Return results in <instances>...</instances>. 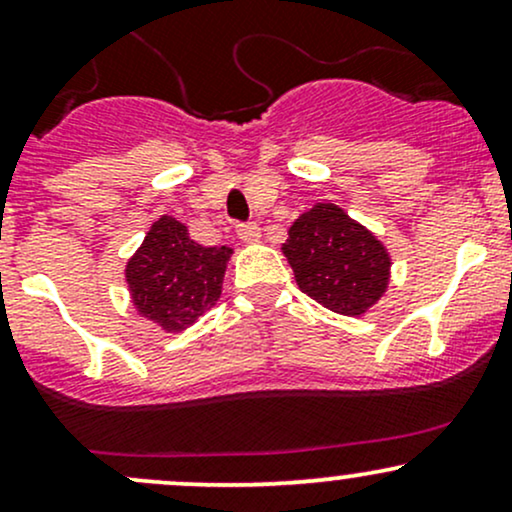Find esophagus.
Returning <instances> with one entry per match:
<instances>
[{
  "instance_id": "1",
  "label": "esophagus",
  "mask_w": 512,
  "mask_h": 512,
  "mask_svg": "<svg viewBox=\"0 0 512 512\" xmlns=\"http://www.w3.org/2000/svg\"><path fill=\"white\" fill-rule=\"evenodd\" d=\"M238 238L243 240V243H257V240L262 238V231L257 223H238Z\"/></svg>"
}]
</instances>
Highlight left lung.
I'll use <instances>...</instances> for the list:
<instances>
[{"label": "left lung", "instance_id": "obj_1", "mask_svg": "<svg viewBox=\"0 0 512 512\" xmlns=\"http://www.w3.org/2000/svg\"><path fill=\"white\" fill-rule=\"evenodd\" d=\"M281 252L298 289L332 313L366 315L390 286L392 257L383 240L332 202L298 216Z\"/></svg>", "mask_w": 512, "mask_h": 512}]
</instances>
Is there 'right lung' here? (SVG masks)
Wrapping results in <instances>:
<instances>
[{
  "instance_id": "1",
  "label": "right lung",
  "mask_w": 512,
  "mask_h": 512,
  "mask_svg": "<svg viewBox=\"0 0 512 512\" xmlns=\"http://www.w3.org/2000/svg\"><path fill=\"white\" fill-rule=\"evenodd\" d=\"M233 248H204L185 223L161 216L125 264L129 298L139 317L178 334L214 308Z\"/></svg>"
}]
</instances>
